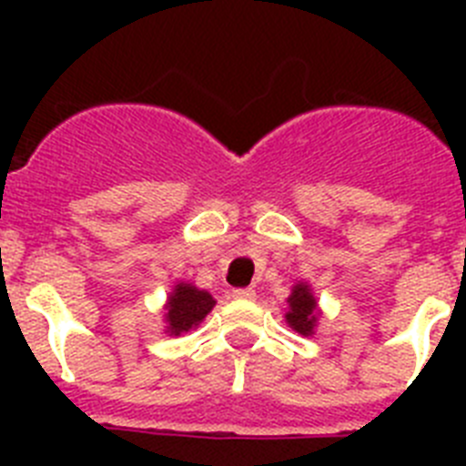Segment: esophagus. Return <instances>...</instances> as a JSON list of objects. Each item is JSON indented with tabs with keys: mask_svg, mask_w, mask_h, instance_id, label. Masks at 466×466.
<instances>
[{
	"mask_svg": "<svg viewBox=\"0 0 466 466\" xmlns=\"http://www.w3.org/2000/svg\"><path fill=\"white\" fill-rule=\"evenodd\" d=\"M233 296H236V299H242V300H254L257 291H254L252 287H240V289H233Z\"/></svg>",
	"mask_w": 466,
	"mask_h": 466,
	"instance_id": "34e87169",
	"label": "esophagus"
}]
</instances>
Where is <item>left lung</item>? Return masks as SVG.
Wrapping results in <instances>:
<instances>
[{
	"label": "left lung",
	"mask_w": 466,
	"mask_h": 466,
	"mask_svg": "<svg viewBox=\"0 0 466 466\" xmlns=\"http://www.w3.org/2000/svg\"><path fill=\"white\" fill-rule=\"evenodd\" d=\"M289 303V312H287V324L294 331L303 333V336H312L317 327V300L312 296V289L306 282L294 284L291 296L287 299Z\"/></svg>",
	"instance_id": "1"
}]
</instances>
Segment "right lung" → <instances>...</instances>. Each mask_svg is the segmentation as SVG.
<instances>
[{"instance_id":"add662e5","label":"right lung","mask_w":466,"mask_h":466,"mask_svg":"<svg viewBox=\"0 0 466 466\" xmlns=\"http://www.w3.org/2000/svg\"><path fill=\"white\" fill-rule=\"evenodd\" d=\"M214 303L217 300L212 299L209 291L198 289V287L187 282L175 284V289H172L166 306V331L170 336H182V333L191 331V329H196L208 317Z\"/></svg>"}]
</instances>
